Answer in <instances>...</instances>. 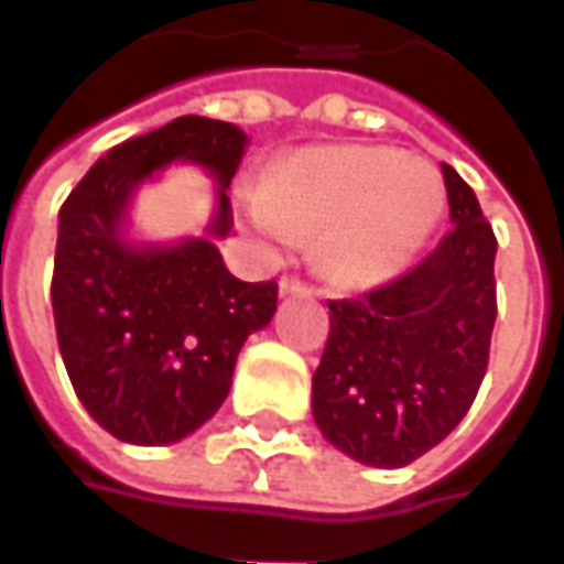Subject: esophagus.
<instances>
[{"instance_id": "1", "label": "esophagus", "mask_w": 564, "mask_h": 564, "mask_svg": "<svg viewBox=\"0 0 564 564\" xmlns=\"http://www.w3.org/2000/svg\"><path fill=\"white\" fill-rule=\"evenodd\" d=\"M278 293H281V296H308L312 290H308L302 281H296V278H281V283H278Z\"/></svg>"}]
</instances>
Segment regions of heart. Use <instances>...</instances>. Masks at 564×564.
<instances>
[{"mask_svg": "<svg viewBox=\"0 0 564 564\" xmlns=\"http://www.w3.org/2000/svg\"><path fill=\"white\" fill-rule=\"evenodd\" d=\"M443 181L424 159L387 147H308L243 196V221L264 243L312 240L318 278L337 290L393 281L443 215Z\"/></svg>", "mask_w": 564, "mask_h": 564, "instance_id": "1", "label": "heart"}]
</instances>
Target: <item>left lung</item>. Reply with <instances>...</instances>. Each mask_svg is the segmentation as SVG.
<instances>
[{
	"label": "left lung",
	"mask_w": 564,
	"mask_h": 564,
	"mask_svg": "<svg viewBox=\"0 0 564 564\" xmlns=\"http://www.w3.org/2000/svg\"><path fill=\"white\" fill-rule=\"evenodd\" d=\"M449 230L412 271L327 302L330 337L312 378L327 443L371 468H402L453 434L487 371L496 237L471 186L443 165Z\"/></svg>",
	"instance_id": "1"
}]
</instances>
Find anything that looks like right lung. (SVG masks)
Listing matches in <instances>:
<instances>
[{"label": "right lung", "instance_id": "1", "mask_svg": "<svg viewBox=\"0 0 564 564\" xmlns=\"http://www.w3.org/2000/svg\"><path fill=\"white\" fill-rule=\"evenodd\" d=\"M246 147L237 124L174 118L108 149L58 212V349L74 393L111 437L167 446L199 431L230 393L246 337L278 312V283L234 278L215 246L234 227L227 186ZM171 164L204 167L216 181V212L203 238L137 241L132 196Z\"/></svg>", "mask_w": 564, "mask_h": 564}]
</instances>
